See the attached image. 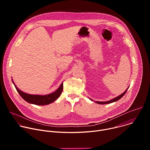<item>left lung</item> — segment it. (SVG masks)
Wrapping results in <instances>:
<instances>
[{
    "label": "left lung",
    "instance_id": "1",
    "mask_svg": "<svg viewBox=\"0 0 150 150\" xmlns=\"http://www.w3.org/2000/svg\"><path fill=\"white\" fill-rule=\"evenodd\" d=\"M127 89H128V88L126 89V90L123 93H122L121 95H120V96H119L118 97H116V98H113V99H112V100H110V101H105V102H100V101H96V103H98V104H109V103H113V102H115V101H117V100H119V99H120L125 94V93H126V91H127ZM91 100H92L91 99H90Z\"/></svg>",
    "mask_w": 150,
    "mask_h": 150
}]
</instances>
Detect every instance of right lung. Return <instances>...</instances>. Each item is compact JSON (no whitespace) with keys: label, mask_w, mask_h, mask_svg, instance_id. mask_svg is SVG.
I'll return each instance as SVG.
<instances>
[{"label":"right lung","mask_w":150,"mask_h":150,"mask_svg":"<svg viewBox=\"0 0 150 150\" xmlns=\"http://www.w3.org/2000/svg\"><path fill=\"white\" fill-rule=\"evenodd\" d=\"M13 84L18 93L24 100H25L26 101L31 104H34L35 105H47V104H50L53 101H54L56 100H57L60 96L63 91V83H62L61 85H60L59 88L55 92L50 94L45 95V96H39V95H31V94H28L27 93H25L23 91H21L20 90H19L16 87V86L15 85L14 83Z\"/></svg>","instance_id":"add662e5"}]
</instances>
